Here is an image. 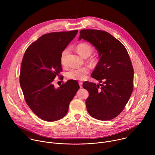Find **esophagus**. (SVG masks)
I'll return each instance as SVG.
<instances>
[{
	"label": "esophagus",
	"mask_w": 155,
	"mask_h": 155,
	"mask_svg": "<svg viewBox=\"0 0 155 155\" xmlns=\"http://www.w3.org/2000/svg\"><path fill=\"white\" fill-rule=\"evenodd\" d=\"M78 84H79V86L80 87H83V83L81 82V81H79L78 82Z\"/></svg>",
	"instance_id": "1"
}]
</instances>
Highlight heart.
I'll use <instances>...</instances> for the list:
<instances>
[{"instance_id": "heart-1", "label": "heart", "mask_w": 155, "mask_h": 155, "mask_svg": "<svg viewBox=\"0 0 155 155\" xmlns=\"http://www.w3.org/2000/svg\"><path fill=\"white\" fill-rule=\"evenodd\" d=\"M77 51L78 53L83 58H86L89 57L93 51L92 47L86 43H81L77 46ZM69 53V49H64L61 54L60 61L62 65L65 64V59ZM89 73V69L87 67L81 68H75L70 69L65 74L66 77L69 80H83L86 77V75Z\"/></svg>"}]
</instances>
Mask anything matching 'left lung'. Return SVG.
<instances>
[{
	"label": "left lung",
	"mask_w": 155,
	"mask_h": 155,
	"mask_svg": "<svg viewBox=\"0 0 155 155\" xmlns=\"http://www.w3.org/2000/svg\"><path fill=\"white\" fill-rule=\"evenodd\" d=\"M80 34L79 40L90 42L98 52L99 61L91 76L104 83H83L89 93L87 110L96 119L112 120L123 111L133 90L134 70L129 56L123 44L105 31L83 29Z\"/></svg>",
	"instance_id": "left-lung-1"
}]
</instances>
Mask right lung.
Instances as JSON below:
<instances>
[{
    "label": "right lung",
    "instance_id": "right-lung-1",
    "mask_svg": "<svg viewBox=\"0 0 155 155\" xmlns=\"http://www.w3.org/2000/svg\"><path fill=\"white\" fill-rule=\"evenodd\" d=\"M77 32L76 30L43 35L31 44L24 54L20 86L28 105L43 120L54 121L63 118L80 88L78 82L73 80L57 88L53 84L62 71L61 53Z\"/></svg>",
    "mask_w": 155,
    "mask_h": 155
}]
</instances>
